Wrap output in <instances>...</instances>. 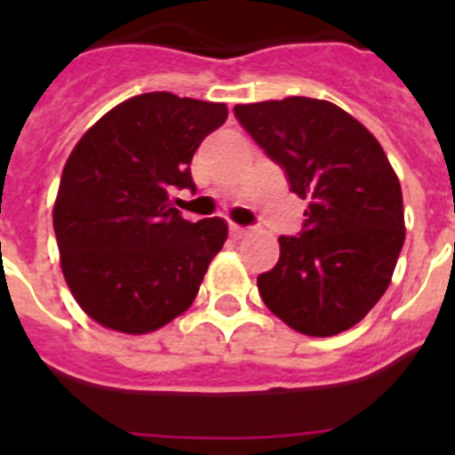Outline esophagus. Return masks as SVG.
<instances>
[{"instance_id": "esophagus-1", "label": "esophagus", "mask_w": 455, "mask_h": 455, "mask_svg": "<svg viewBox=\"0 0 455 455\" xmlns=\"http://www.w3.org/2000/svg\"><path fill=\"white\" fill-rule=\"evenodd\" d=\"M248 228H243V225H236V223H230V235L235 236V239H243V236L248 235Z\"/></svg>"}]
</instances>
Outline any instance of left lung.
I'll list each match as a JSON object with an SVG mask.
<instances>
[{
  "label": "left lung",
  "instance_id": "1",
  "mask_svg": "<svg viewBox=\"0 0 455 455\" xmlns=\"http://www.w3.org/2000/svg\"><path fill=\"white\" fill-rule=\"evenodd\" d=\"M241 127L309 200L299 236L257 277L277 319L309 337L363 321L389 287L403 248V196L383 148L337 104L284 98L236 104Z\"/></svg>",
  "mask_w": 455,
  "mask_h": 455
}]
</instances>
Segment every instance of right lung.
Returning <instances> with one entry per match:
<instances>
[{
  "label": "right lung",
  "instance_id": "add662e5",
  "mask_svg": "<svg viewBox=\"0 0 455 455\" xmlns=\"http://www.w3.org/2000/svg\"><path fill=\"white\" fill-rule=\"evenodd\" d=\"M225 118V104L143 92L102 116L68 156L54 203L61 268L104 328L152 332L198 296L228 225L182 219L172 193L196 191L193 155Z\"/></svg>",
  "mask_w": 455,
  "mask_h": 455
}]
</instances>
